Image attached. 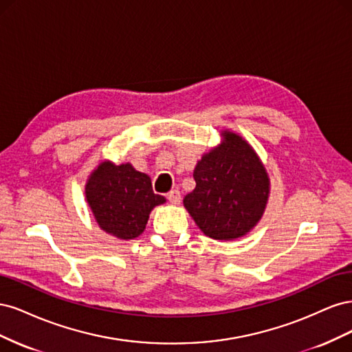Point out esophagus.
I'll return each mask as SVG.
<instances>
[{
    "instance_id": "34e87169",
    "label": "esophagus",
    "mask_w": 352,
    "mask_h": 352,
    "mask_svg": "<svg viewBox=\"0 0 352 352\" xmlns=\"http://www.w3.org/2000/svg\"><path fill=\"white\" fill-rule=\"evenodd\" d=\"M167 199L172 202V204H179L180 199H182V195H180V190L179 189H172L170 192L167 194Z\"/></svg>"
}]
</instances>
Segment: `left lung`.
<instances>
[{
  "instance_id": "1",
  "label": "left lung",
  "mask_w": 352,
  "mask_h": 352,
  "mask_svg": "<svg viewBox=\"0 0 352 352\" xmlns=\"http://www.w3.org/2000/svg\"><path fill=\"white\" fill-rule=\"evenodd\" d=\"M225 142L201 158L195 189L184 206L197 226L212 239H236L261 219L269 177L257 154L241 136L225 132Z\"/></svg>"
}]
</instances>
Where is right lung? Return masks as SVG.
Listing matches in <instances>:
<instances>
[{
	"instance_id": "right-lung-1",
	"label": "right lung",
	"mask_w": 352,
	"mask_h": 352,
	"mask_svg": "<svg viewBox=\"0 0 352 352\" xmlns=\"http://www.w3.org/2000/svg\"><path fill=\"white\" fill-rule=\"evenodd\" d=\"M85 194L100 228L120 239L140 236L151 210L166 201L154 194L150 176L129 163L100 164L91 175Z\"/></svg>"
}]
</instances>
